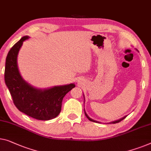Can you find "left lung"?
Masks as SVG:
<instances>
[{
    "label": "left lung",
    "instance_id": "1",
    "mask_svg": "<svg viewBox=\"0 0 151 151\" xmlns=\"http://www.w3.org/2000/svg\"><path fill=\"white\" fill-rule=\"evenodd\" d=\"M84 100H85L84 99ZM84 114H85V115H86V118L87 119H88L89 121H92V122H95V123H100V122H99V121H95V120H93V119H91L90 117L88 116V115H87V114L86 113V112H85V110H84ZM127 117V116H123V118H121V119H119V120H116V121H112V122H110V123H119V122H121V121H123V120L124 119H125V118Z\"/></svg>",
    "mask_w": 151,
    "mask_h": 151
}]
</instances>
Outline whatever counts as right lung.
<instances>
[{"instance_id": "right-lung-1", "label": "right lung", "mask_w": 151, "mask_h": 151, "mask_svg": "<svg viewBox=\"0 0 151 151\" xmlns=\"http://www.w3.org/2000/svg\"><path fill=\"white\" fill-rule=\"evenodd\" d=\"M24 36L13 46L6 58L5 81L15 106L20 112L41 121H48L59 114L65 95L75 87L74 84L40 89L32 86L19 73L17 58Z\"/></svg>"}]
</instances>
